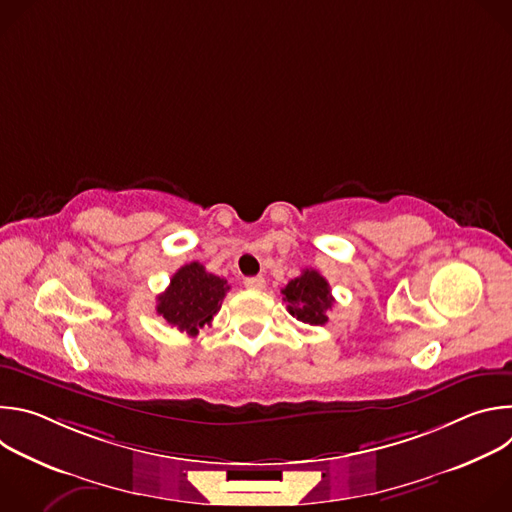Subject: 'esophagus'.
<instances>
[{"mask_svg": "<svg viewBox=\"0 0 512 512\" xmlns=\"http://www.w3.org/2000/svg\"><path fill=\"white\" fill-rule=\"evenodd\" d=\"M245 287H247V289H257V291H261V289L265 287V279H263V277H247V279H245Z\"/></svg>", "mask_w": 512, "mask_h": 512, "instance_id": "obj_1", "label": "esophagus"}]
</instances>
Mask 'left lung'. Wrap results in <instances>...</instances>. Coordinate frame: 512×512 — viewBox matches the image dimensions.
I'll return each instance as SVG.
<instances>
[{
  "label": "left lung",
  "mask_w": 512,
  "mask_h": 512,
  "mask_svg": "<svg viewBox=\"0 0 512 512\" xmlns=\"http://www.w3.org/2000/svg\"><path fill=\"white\" fill-rule=\"evenodd\" d=\"M281 294L283 302H287V312L296 320L310 326H324L328 322L334 298L328 281L316 269H304L302 275L281 289Z\"/></svg>",
  "instance_id": "1"
}]
</instances>
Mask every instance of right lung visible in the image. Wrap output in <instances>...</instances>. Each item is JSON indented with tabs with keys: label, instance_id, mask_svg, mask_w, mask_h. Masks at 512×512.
<instances>
[{
	"label": "right lung",
	"instance_id": "add662e5",
	"mask_svg": "<svg viewBox=\"0 0 512 512\" xmlns=\"http://www.w3.org/2000/svg\"><path fill=\"white\" fill-rule=\"evenodd\" d=\"M229 289L227 279L208 273L204 265L192 261L172 275L168 289L158 296L156 310L170 326L194 336L221 310Z\"/></svg>",
	"mask_w": 512,
	"mask_h": 512
}]
</instances>
